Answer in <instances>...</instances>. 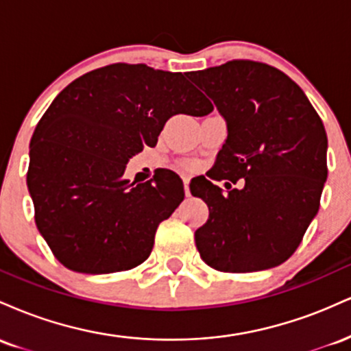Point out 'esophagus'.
<instances>
[{"mask_svg": "<svg viewBox=\"0 0 351 351\" xmlns=\"http://www.w3.org/2000/svg\"><path fill=\"white\" fill-rule=\"evenodd\" d=\"M183 184H184V195L189 196V178H183Z\"/></svg>", "mask_w": 351, "mask_h": 351, "instance_id": "34e87169", "label": "esophagus"}]
</instances>
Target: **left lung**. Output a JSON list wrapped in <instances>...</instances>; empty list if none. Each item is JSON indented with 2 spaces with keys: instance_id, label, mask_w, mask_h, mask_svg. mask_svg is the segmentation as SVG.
I'll use <instances>...</instances> for the list:
<instances>
[{
  "instance_id": "1",
  "label": "left lung",
  "mask_w": 351,
  "mask_h": 351,
  "mask_svg": "<svg viewBox=\"0 0 351 351\" xmlns=\"http://www.w3.org/2000/svg\"><path fill=\"white\" fill-rule=\"evenodd\" d=\"M213 99L228 138L209 178H245L228 195L210 180L189 184L208 204L196 229L201 259L216 271L276 267L299 247L327 181V132L307 95L276 67L229 60L189 77Z\"/></svg>"
}]
</instances>
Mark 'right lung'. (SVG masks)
Wrapping results in <instances>:
<instances>
[{"mask_svg": "<svg viewBox=\"0 0 351 351\" xmlns=\"http://www.w3.org/2000/svg\"><path fill=\"white\" fill-rule=\"evenodd\" d=\"M211 110L181 74L125 62L87 72L52 100L31 138L26 181L36 226L64 267L110 274L147 261L183 181L167 173L135 184L125 165L156 145L170 117Z\"/></svg>", "mask_w": 351, "mask_h": 351, "instance_id": "1", "label": "right lung"}]
</instances>
